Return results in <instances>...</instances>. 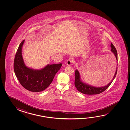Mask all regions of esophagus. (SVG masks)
<instances>
[{
  "instance_id": "1",
  "label": "esophagus",
  "mask_w": 130,
  "mask_h": 130,
  "mask_svg": "<svg viewBox=\"0 0 130 130\" xmlns=\"http://www.w3.org/2000/svg\"><path fill=\"white\" fill-rule=\"evenodd\" d=\"M73 63V60L71 59H69L67 61L66 63L68 66H71Z\"/></svg>"
}]
</instances>
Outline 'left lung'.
Here are the masks:
<instances>
[{"label": "left lung", "mask_w": 130, "mask_h": 130, "mask_svg": "<svg viewBox=\"0 0 130 130\" xmlns=\"http://www.w3.org/2000/svg\"><path fill=\"white\" fill-rule=\"evenodd\" d=\"M111 51L114 54L116 59L117 62V50L116 49L114 46L111 43ZM117 67L116 68V70L115 72V75L113 77L112 80L107 84L106 86L101 87H96L94 86L87 84V83L83 82L81 78V76L78 71L76 70L75 71V86L76 87L77 90L79 92L82 93L87 94V95H95L104 92L109 87L111 83H112L113 81L115 79L117 73Z\"/></svg>", "instance_id": "left-lung-1"}]
</instances>
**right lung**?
Listing matches in <instances>:
<instances>
[{
  "label": "right lung",
  "mask_w": 130,
  "mask_h": 130,
  "mask_svg": "<svg viewBox=\"0 0 130 130\" xmlns=\"http://www.w3.org/2000/svg\"><path fill=\"white\" fill-rule=\"evenodd\" d=\"M25 40L20 43L15 55L13 68L15 75L23 87L32 92H40L48 87L62 63L47 64L39 70L28 68L24 63L22 49Z\"/></svg>",
  "instance_id": "right-lung-1"
}]
</instances>
